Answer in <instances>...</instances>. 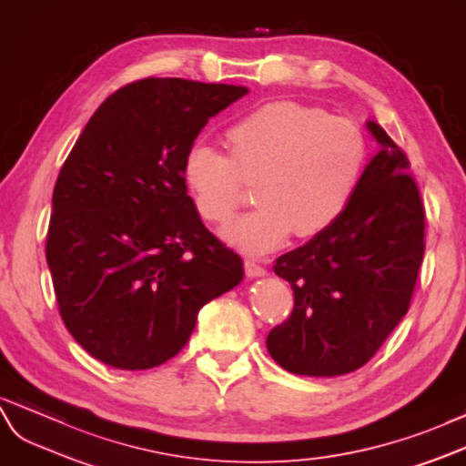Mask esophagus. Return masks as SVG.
Instances as JSON below:
<instances>
[{
	"label": "esophagus",
	"mask_w": 466,
	"mask_h": 466,
	"mask_svg": "<svg viewBox=\"0 0 466 466\" xmlns=\"http://www.w3.org/2000/svg\"><path fill=\"white\" fill-rule=\"evenodd\" d=\"M244 268H246V276H248L249 279H256V278H264V276H268L266 268L258 266L254 259H244Z\"/></svg>",
	"instance_id": "esophagus-1"
}]
</instances>
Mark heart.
<instances>
[{"mask_svg": "<svg viewBox=\"0 0 466 466\" xmlns=\"http://www.w3.org/2000/svg\"><path fill=\"white\" fill-rule=\"evenodd\" d=\"M230 155L208 141L185 153L183 178L207 222H228L256 185L258 208L222 230L230 246L264 256L297 238L320 236L347 212L362 185L366 137L354 122L297 102H271L228 129Z\"/></svg>", "mask_w": 466, "mask_h": 466, "instance_id": "b5f03b06", "label": "heart"}]
</instances>
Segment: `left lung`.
<instances>
[{
    "mask_svg": "<svg viewBox=\"0 0 466 466\" xmlns=\"http://www.w3.org/2000/svg\"><path fill=\"white\" fill-rule=\"evenodd\" d=\"M380 151L330 230L276 259L295 305L268 350L288 372L340 376L376 354L408 313L425 249V210L405 153L376 122Z\"/></svg>",
    "mask_w": 466,
    "mask_h": 466,
    "instance_id": "8db88e82",
    "label": "left lung"
}]
</instances>
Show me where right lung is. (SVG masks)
Masks as SVG:
<instances>
[{
	"label": "right lung",
	"mask_w": 466,
	"mask_h": 466,
	"mask_svg": "<svg viewBox=\"0 0 466 466\" xmlns=\"http://www.w3.org/2000/svg\"><path fill=\"white\" fill-rule=\"evenodd\" d=\"M246 86L131 82L82 129L53 190L46 234L58 311L96 360L147 370L173 358L208 301L244 279L242 259L187 195V149Z\"/></svg>",
	"instance_id": "right-lung-1"
}]
</instances>
